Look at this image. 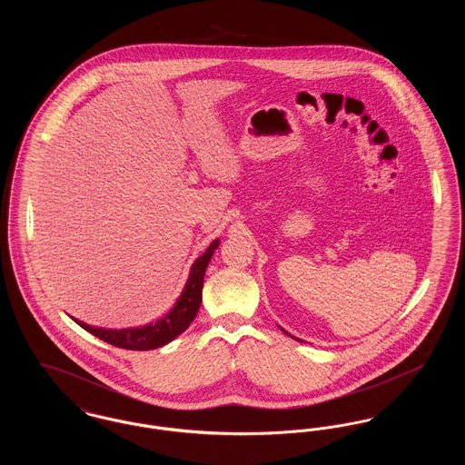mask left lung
<instances>
[{
  "instance_id": "left-lung-1",
  "label": "left lung",
  "mask_w": 465,
  "mask_h": 465,
  "mask_svg": "<svg viewBox=\"0 0 465 465\" xmlns=\"http://www.w3.org/2000/svg\"><path fill=\"white\" fill-rule=\"evenodd\" d=\"M281 330H282V328H281ZM282 331H284V330H282ZM286 332V334H288V336H291V338H294V336H292V334H289L288 331H284ZM294 340H298V338H294ZM298 341H302V340H298Z\"/></svg>"
}]
</instances>
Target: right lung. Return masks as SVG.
<instances>
[{
    "label": "right lung",
    "mask_w": 465,
    "mask_h": 465,
    "mask_svg": "<svg viewBox=\"0 0 465 465\" xmlns=\"http://www.w3.org/2000/svg\"><path fill=\"white\" fill-rule=\"evenodd\" d=\"M220 239L209 243L203 254L193 262L190 266V273L186 279V284L181 291L179 298L174 303V307L169 310L163 317H160L156 322H148L144 326H135V328H124V330H110V328H99V326H90L84 321H78L71 317L80 328L85 331L92 332L99 340L120 347L127 351H153L160 349L167 343H171L174 338H177L183 331L188 330L192 321L195 319L197 312L202 303V288H203V275L207 265L214 254V251L220 247Z\"/></svg>",
    "instance_id": "obj_1"
}]
</instances>
